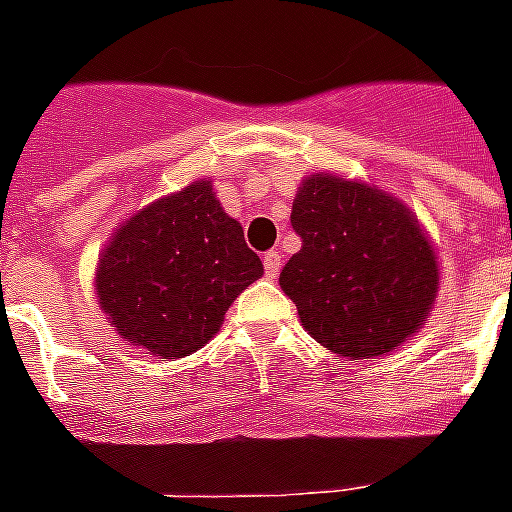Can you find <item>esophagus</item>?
Instances as JSON below:
<instances>
[{"label":"esophagus","mask_w":512,"mask_h":512,"mask_svg":"<svg viewBox=\"0 0 512 512\" xmlns=\"http://www.w3.org/2000/svg\"><path fill=\"white\" fill-rule=\"evenodd\" d=\"M263 268H266V277L274 279L279 274V268H282V255H279L277 249H271L263 255Z\"/></svg>","instance_id":"34e87169"}]
</instances>
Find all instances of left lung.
<instances>
[{
  "label": "left lung",
  "instance_id": "obj_1",
  "mask_svg": "<svg viewBox=\"0 0 512 512\" xmlns=\"http://www.w3.org/2000/svg\"><path fill=\"white\" fill-rule=\"evenodd\" d=\"M290 224L301 249L279 285L318 343L370 359L417 332L436 299L439 266L408 208L365 183L312 175Z\"/></svg>",
  "mask_w": 512,
  "mask_h": 512
}]
</instances>
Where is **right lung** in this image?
Returning a JSON list of instances; mask_svg holds the SVG:
<instances>
[{"mask_svg": "<svg viewBox=\"0 0 512 512\" xmlns=\"http://www.w3.org/2000/svg\"><path fill=\"white\" fill-rule=\"evenodd\" d=\"M263 277L241 224L208 180L147 205L109 241L98 301L128 343L161 359L189 356L219 332L238 293Z\"/></svg>", "mask_w": 512, "mask_h": 512, "instance_id": "1", "label": "right lung"}]
</instances>
